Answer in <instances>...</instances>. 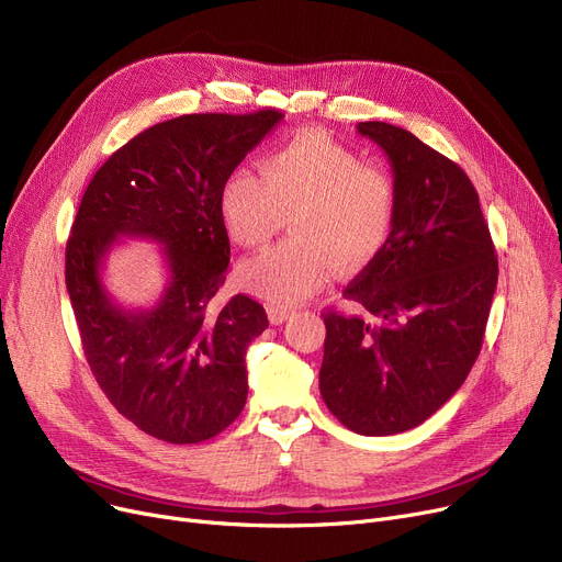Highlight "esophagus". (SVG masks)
<instances>
[{
  "label": "esophagus",
  "mask_w": 562,
  "mask_h": 562,
  "mask_svg": "<svg viewBox=\"0 0 562 562\" xmlns=\"http://www.w3.org/2000/svg\"><path fill=\"white\" fill-rule=\"evenodd\" d=\"M269 316H271V321L276 323V326H280V323H284L291 316V312L282 310V307H269Z\"/></svg>",
  "instance_id": "1"
}]
</instances>
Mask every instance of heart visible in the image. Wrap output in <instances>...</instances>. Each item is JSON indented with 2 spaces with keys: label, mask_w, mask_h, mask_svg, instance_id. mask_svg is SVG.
I'll return each mask as SVG.
<instances>
[{
  "label": "heart",
  "mask_w": 562,
  "mask_h": 562,
  "mask_svg": "<svg viewBox=\"0 0 562 562\" xmlns=\"http://www.w3.org/2000/svg\"><path fill=\"white\" fill-rule=\"evenodd\" d=\"M259 175L232 172L221 187V218L234 244H269L293 216L299 239L241 266L246 286L291 307L326 284L337 261L346 271L371 263L385 248L396 216L392 175L321 132H301L266 155Z\"/></svg>",
  "instance_id": "1"
}]
</instances>
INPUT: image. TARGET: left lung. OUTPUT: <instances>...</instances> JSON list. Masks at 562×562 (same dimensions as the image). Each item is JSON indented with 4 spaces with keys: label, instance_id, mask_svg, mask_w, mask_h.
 I'll use <instances>...</instances> for the list:
<instances>
[{
    "label": "left lung",
    "instance_id": "1",
    "mask_svg": "<svg viewBox=\"0 0 562 562\" xmlns=\"http://www.w3.org/2000/svg\"><path fill=\"white\" fill-rule=\"evenodd\" d=\"M387 155L396 216L390 239L344 296L362 314H323L321 396L358 435L417 428L474 367L498 261L464 170L407 130L360 123Z\"/></svg>",
    "mask_w": 562,
    "mask_h": 562
}]
</instances>
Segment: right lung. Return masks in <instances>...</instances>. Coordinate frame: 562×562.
Segmentation results:
<instances>
[{"label": "right lung", "instance_id": "obj_1", "mask_svg": "<svg viewBox=\"0 0 562 562\" xmlns=\"http://www.w3.org/2000/svg\"><path fill=\"white\" fill-rule=\"evenodd\" d=\"M282 117L191 113L140 132L95 172L72 223L66 286L88 367L123 417L170 445L212 439L246 405V350L269 316L244 293L214 301L229 263L218 195ZM123 235L165 250L169 282L153 308L117 306L103 286Z\"/></svg>", "mask_w": 562, "mask_h": 562}]
</instances>
